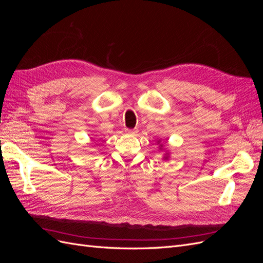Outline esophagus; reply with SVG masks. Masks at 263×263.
I'll return each mask as SVG.
<instances>
[{"mask_svg":"<svg viewBox=\"0 0 263 263\" xmlns=\"http://www.w3.org/2000/svg\"><path fill=\"white\" fill-rule=\"evenodd\" d=\"M126 133H127V134H129V135H135V134H136L137 132H136V130H134V129H126Z\"/></svg>","mask_w":263,"mask_h":263,"instance_id":"esophagus-1","label":"esophagus"}]
</instances>
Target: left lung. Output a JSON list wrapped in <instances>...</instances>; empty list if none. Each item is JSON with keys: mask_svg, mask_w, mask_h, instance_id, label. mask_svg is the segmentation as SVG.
<instances>
[{"mask_svg": "<svg viewBox=\"0 0 263 263\" xmlns=\"http://www.w3.org/2000/svg\"><path fill=\"white\" fill-rule=\"evenodd\" d=\"M161 147H162V146H161ZM160 149H161V148H160ZM164 158H165V159H166V158H168V157H164Z\"/></svg>", "mask_w": 263, "mask_h": 263, "instance_id": "left-lung-1", "label": "left lung"}]
</instances>
